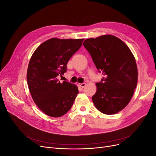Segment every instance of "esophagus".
Segmentation results:
<instances>
[{"label": "esophagus", "instance_id": "34e87169", "mask_svg": "<svg viewBox=\"0 0 156 156\" xmlns=\"http://www.w3.org/2000/svg\"><path fill=\"white\" fill-rule=\"evenodd\" d=\"M85 85H86V83H78V86L80 87H81V88H84V87H85Z\"/></svg>", "mask_w": 156, "mask_h": 156}]
</instances>
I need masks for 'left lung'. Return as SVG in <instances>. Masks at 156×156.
Returning a JSON list of instances; mask_svg holds the SVG:
<instances>
[{"label":"left lung","instance_id":"8db88e82","mask_svg":"<svg viewBox=\"0 0 156 156\" xmlns=\"http://www.w3.org/2000/svg\"><path fill=\"white\" fill-rule=\"evenodd\" d=\"M83 45L91 55L96 68L105 76L96 83L92 99L98 111L114 115L129 103L137 84L135 58L123 41L113 35L88 38Z\"/></svg>","mask_w":156,"mask_h":156}]
</instances>
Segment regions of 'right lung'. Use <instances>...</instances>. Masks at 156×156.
<instances>
[{"label": "right lung", "instance_id": "right-lung-1", "mask_svg": "<svg viewBox=\"0 0 156 156\" xmlns=\"http://www.w3.org/2000/svg\"><path fill=\"white\" fill-rule=\"evenodd\" d=\"M84 39L51 38L33 53L27 69V84L33 101L45 115L60 117L72 107L79 92L75 84L60 83L67 63Z\"/></svg>", "mask_w": 156, "mask_h": 156}]
</instances>
